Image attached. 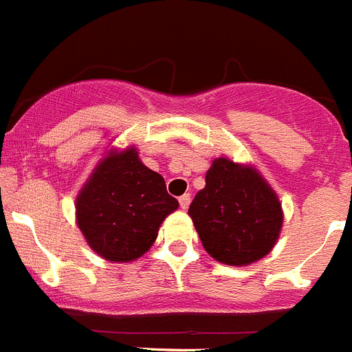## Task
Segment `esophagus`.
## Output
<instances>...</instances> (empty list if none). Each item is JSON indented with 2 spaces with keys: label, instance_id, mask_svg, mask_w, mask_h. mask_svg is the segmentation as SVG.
Wrapping results in <instances>:
<instances>
[{
  "label": "esophagus",
  "instance_id": "obj_1",
  "mask_svg": "<svg viewBox=\"0 0 352 352\" xmlns=\"http://www.w3.org/2000/svg\"><path fill=\"white\" fill-rule=\"evenodd\" d=\"M190 201H192V197H190V193H185V195H182V197H179V206H182L183 211H185V209H188Z\"/></svg>",
  "mask_w": 352,
  "mask_h": 352
}]
</instances>
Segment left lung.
<instances>
[{
    "label": "left lung",
    "instance_id": "obj_1",
    "mask_svg": "<svg viewBox=\"0 0 352 352\" xmlns=\"http://www.w3.org/2000/svg\"><path fill=\"white\" fill-rule=\"evenodd\" d=\"M188 214L204 250L216 262L234 267L267 256L285 221L281 201L260 170L228 157L212 160Z\"/></svg>",
    "mask_w": 352,
    "mask_h": 352
}]
</instances>
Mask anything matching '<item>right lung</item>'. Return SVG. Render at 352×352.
<instances>
[{"mask_svg": "<svg viewBox=\"0 0 352 352\" xmlns=\"http://www.w3.org/2000/svg\"><path fill=\"white\" fill-rule=\"evenodd\" d=\"M159 173L134 144L111 148L76 195V225L90 250L108 262H132L153 246L160 225L178 209Z\"/></svg>", "mask_w": 352, "mask_h": 352, "instance_id": "1", "label": "right lung"}]
</instances>
